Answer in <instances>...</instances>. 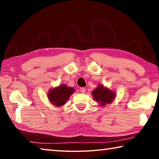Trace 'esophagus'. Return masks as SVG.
<instances>
[{"mask_svg":"<svg viewBox=\"0 0 159 159\" xmlns=\"http://www.w3.org/2000/svg\"><path fill=\"white\" fill-rule=\"evenodd\" d=\"M85 91H86V89H85V88H80V92H81L82 93H85Z\"/></svg>","mask_w":159,"mask_h":159,"instance_id":"esophagus-1","label":"esophagus"}]
</instances>
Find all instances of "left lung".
Listing matches in <instances>:
<instances>
[{"instance_id": "1", "label": "left lung", "mask_w": 159, "mask_h": 159, "mask_svg": "<svg viewBox=\"0 0 159 159\" xmlns=\"http://www.w3.org/2000/svg\"><path fill=\"white\" fill-rule=\"evenodd\" d=\"M92 95L93 96V99L102 107L111 103L116 98V93L114 91L104 87L103 85H99L98 88L93 90Z\"/></svg>"}]
</instances>
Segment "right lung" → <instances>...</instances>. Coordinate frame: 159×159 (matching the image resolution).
Instances as JSON below:
<instances>
[{
	"label": "right lung",
	"instance_id": "obj_1",
	"mask_svg": "<svg viewBox=\"0 0 159 159\" xmlns=\"http://www.w3.org/2000/svg\"><path fill=\"white\" fill-rule=\"evenodd\" d=\"M74 92L73 88L67 87L66 85L62 84L48 91V98L54 106L59 107L66 104V102Z\"/></svg>",
	"mask_w": 159,
	"mask_h": 159
}]
</instances>
